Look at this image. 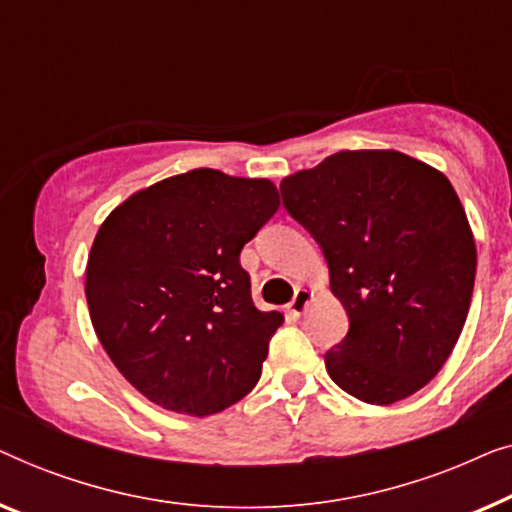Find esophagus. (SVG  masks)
I'll use <instances>...</instances> for the list:
<instances>
[{"label": "esophagus", "mask_w": 512, "mask_h": 512, "mask_svg": "<svg viewBox=\"0 0 512 512\" xmlns=\"http://www.w3.org/2000/svg\"><path fill=\"white\" fill-rule=\"evenodd\" d=\"M311 299H313L311 290H297V292H294V299L290 301V304H287V311L299 318V315L306 311V306L311 304Z\"/></svg>", "instance_id": "obj_1"}]
</instances>
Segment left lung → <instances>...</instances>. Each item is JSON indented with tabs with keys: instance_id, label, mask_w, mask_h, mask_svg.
Listing matches in <instances>:
<instances>
[{
	"instance_id": "1",
	"label": "left lung",
	"mask_w": 512,
	"mask_h": 512,
	"mask_svg": "<svg viewBox=\"0 0 512 512\" xmlns=\"http://www.w3.org/2000/svg\"><path fill=\"white\" fill-rule=\"evenodd\" d=\"M283 204L320 243L350 329L325 355L352 397L390 406L450 357L475 280V241L441 171L399 150H341L280 183Z\"/></svg>"
}]
</instances>
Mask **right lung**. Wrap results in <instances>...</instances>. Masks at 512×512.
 <instances>
[{
  "instance_id": "1",
  "label": "right lung",
  "mask_w": 512,
  "mask_h": 512,
  "mask_svg": "<svg viewBox=\"0 0 512 512\" xmlns=\"http://www.w3.org/2000/svg\"><path fill=\"white\" fill-rule=\"evenodd\" d=\"M269 178L192 169L129 194L85 269L99 343L155 406L206 417L257 385L283 313L259 311L239 257L278 211Z\"/></svg>"
}]
</instances>
